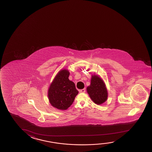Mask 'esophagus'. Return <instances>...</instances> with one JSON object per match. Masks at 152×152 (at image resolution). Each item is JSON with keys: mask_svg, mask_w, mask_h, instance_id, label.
Listing matches in <instances>:
<instances>
[{"mask_svg": "<svg viewBox=\"0 0 152 152\" xmlns=\"http://www.w3.org/2000/svg\"><path fill=\"white\" fill-rule=\"evenodd\" d=\"M79 91L80 93H85L86 92V88H83L82 90H80Z\"/></svg>", "mask_w": 152, "mask_h": 152, "instance_id": "esophagus-1", "label": "esophagus"}]
</instances>
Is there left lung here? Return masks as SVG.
<instances>
[{
    "instance_id": "obj_1",
    "label": "left lung",
    "mask_w": 152,
    "mask_h": 152,
    "mask_svg": "<svg viewBox=\"0 0 152 152\" xmlns=\"http://www.w3.org/2000/svg\"><path fill=\"white\" fill-rule=\"evenodd\" d=\"M86 89L90 97L95 104H102L107 100V92L105 85L103 80L96 75L92 76L91 85Z\"/></svg>"
}]
</instances>
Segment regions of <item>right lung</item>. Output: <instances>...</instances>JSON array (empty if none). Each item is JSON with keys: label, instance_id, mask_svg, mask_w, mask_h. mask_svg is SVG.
I'll list each match as a JSON object with an SVG mask.
<instances>
[{"label": "right lung", "instance_id": "add662e5", "mask_svg": "<svg viewBox=\"0 0 152 152\" xmlns=\"http://www.w3.org/2000/svg\"><path fill=\"white\" fill-rule=\"evenodd\" d=\"M70 73L66 70L59 72L50 85L48 97L52 106L66 110L70 107L79 92L75 83L69 79Z\"/></svg>", "mask_w": 152, "mask_h": 152}]
</instances>
